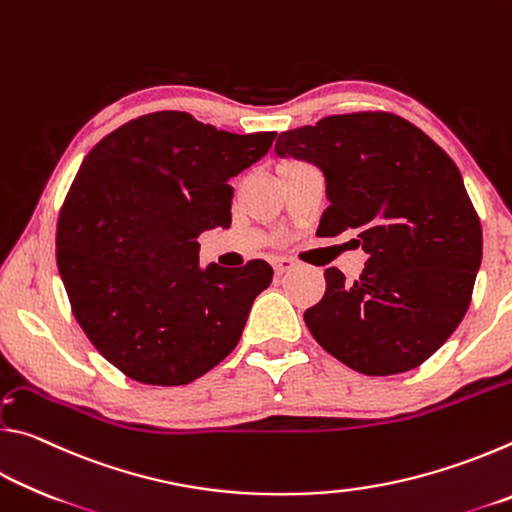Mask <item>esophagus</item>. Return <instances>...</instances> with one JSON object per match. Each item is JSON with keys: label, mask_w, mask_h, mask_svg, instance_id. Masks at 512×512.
<instances>
[{"label": "esophagus", "mask_w": 512, "mask_h": 512, "mask_svg": "<svg viewBox=\"0 0 512 512\" xmlns=\"http://www.w3.org/2000/svg\"><path fill=\"white\" fill-rule=\"evenodd\" d=\"M291 266H293V262H291L289 257H275V259H273V271H275V275L287 273Z\"/></svg>", "instance_id": "1"}]
</instances>
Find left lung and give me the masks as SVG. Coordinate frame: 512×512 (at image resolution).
I'll return each mask as SVG.
<instances>
[{"mask_svg":"<svg viewBox=\"0 0 512 512\" xmlns=\"http://www.w3.org/2000/svg\"><path fill=\"white\" fill-rule=\"evenodd\" d=\"M275 153L323 171L329 207L316 235L352 237L368 253L354 282L327 268L323 300L305 311L311 336L363 375L418 368L463 320L483 255L454 160L391 112L325 117L280 133Z\"/></svg>","mask_w":512,"mask_h":512,"instance_id":"1","label":"left lung"}]
</instances>
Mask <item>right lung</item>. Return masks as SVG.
<instances>
[{"label":"right lung","mask_w":512,"mask_h":512,"mask_svg":"<svg viewBox=\"0 0 512 512\" xmlns=\"http://www.w3.org/2000/svg\"><path fill=\"white\" fill-rule=\"evenodd\" d=\"M275 135L162 110L85 155L60 210L56 262L83 332L124 375L183 386L235 350L273 268H203L196 239L230 228V178L262 160Z\"/></svg>","instance_id":"add662e5"}]
</instances>
